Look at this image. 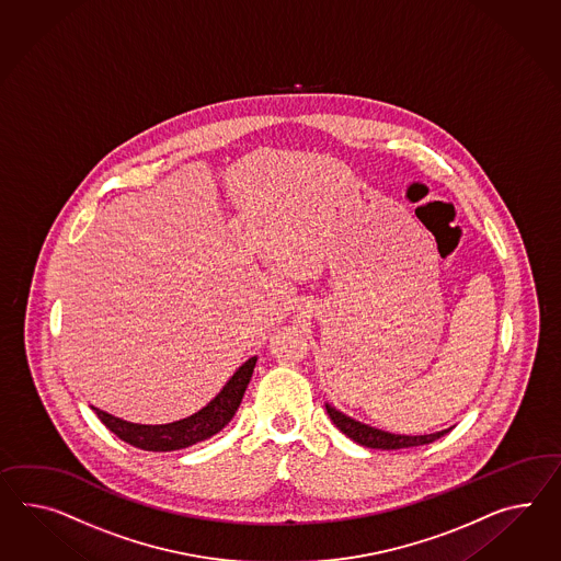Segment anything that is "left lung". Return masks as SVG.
Segmentation results:
<instances>
[{
    "label": "left lung",
    "mask_w": 561,
    "mask_h": 561,
    "mask_svg": "<svg viewBox=\"0 0 561 561\" xmlns=\"http://www.w3.org/2000/svg\"><path fill=\"white\" fill-rule=\"evenodd\" d=\"M325 409H328V415L331 416L333 425L340 432L347 435L352 442H356L359 446L373 447V449H402V447L425 446V444H432L435 439H439L446 433L451 432V427H449V430L427 433V435H399V433L382 432V430H376V427H370L366 423H359L356 419L342 413L340 409H335L330 402H325Z\"/></svg>",
    "instance_id": "8db88e82"
}]
</instances>
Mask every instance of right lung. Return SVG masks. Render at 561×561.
Here are the masks:
<instances>
[{
    "label": "right lung",
    "mask_w": 561,
    "mask_h": 561,
    "mask_svg": "<svg viewBox=\"0 0 561 561\" xmlns=\"http://www.w3.org/2000/svg\"><path fill=\"white\" fill-rule=\"evenodd\" d=\"M256 359L259 356L245 359L244 364L226 382V387L221 388L216 397L197 413L173 421V423L142 425V423H131V421L119 419L112 413H105L93 404H89V407L93 409L95 415L100 416L101 423L110 432L115 433L122 442H126L129 446L145 449V451L185 449V447L195 446L199 442L214 437L230 423L240 402L244 399L245 388L254 373Z\"/></svg>",
    "instance_id": "1"
}]
</instances>
